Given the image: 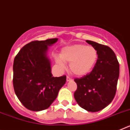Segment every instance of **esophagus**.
<instances>
[{
  "label": "esophagus",
  "mask_w": 130,
  "mask_h": 130,
  "mask_svg": "<svg viewBox=\"0 0 130 130\" xmlns=\"http://www.w3.org/2000/svg\"><path fill=\"white\" fill-rule=\"evenodd\" d=\"M66 81H67L68 82H70V81H73V79H72V78L70 77L69 76H67V77H66Z\"/></svg>",
  "instance_id": "obj_1"
}]
</instances>
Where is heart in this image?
<instances>
[{
    "label": "heart",
    "instance_id": "b5f03b06",
    "mask_svg": "<svg viewBox=\"0 0 130 130\" xmlns=\"http://www.w3.org/2000/svg\"><path fill=\"white\" fill-rule=\"evenodd\" d=\"M60 57L56 62L62 70L66 68L65 62H70L72 73L77 76H83L90 72L97 62L98 51L94 47L85 44H74L62 49Z\"/></svg>",
    "mask_w": 130,
    "mask_h": 130
}]
</instances>
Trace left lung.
<instances>
[{"label":"left lung","mask_w":130,"mask_h":130,"mask_svg":"<svg viewBox=\"0 0 130 130\" xmlns=\"http://www.w3.org/2000/svg\"><path fill=\"white\" fill-rule=\"evenodd\" d=\"M86 42L97 50L98 58L90 73L75 79L77 88L74 98L83 109L97 112L111 104L115 96L119 63L110 47L90 40Z\"/></svg>","instance_id":"obj_1"}]
</instances>
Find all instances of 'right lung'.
Listing matches in <instances>:
<instances>
[{
    "label": "right lung",
    "mask_w": 130,
    "mask_h": 130,
    "mask_svg": "<svg viewBox=\"0 0 130 130\" xmlns=\"http://www.w3.org/2000/svg\"><path fill=\"white\" fill-rule=\"evenodd\" d=\"M58 38L33 41L25 45L16 55L13 66L15 93L28 109H46L58 96L66 81V76L53 77L51 61L47 53L48 46Z\"/></svg>",
    "instance_id": "right-lung-1"
}]
</instances>
